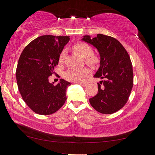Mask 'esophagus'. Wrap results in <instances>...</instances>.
<instances>
[{"label": "esophagus", "mask_w": 155, "mask_h": 155, "mask_svg": "<svg viewBox=\"0 0 155 155\" xmlns=\"http://www.w3.org/2000/svg\"><path fill=\"white\" fill-rule=\"evenodd\" d=\"M78 84L82 85V86H86V85H87V83H78Z\"/></svg>", "instance_id": "1"}]
</instances>
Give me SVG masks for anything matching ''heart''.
Segmentation results:
<instances>
[{"label":"heart","instance_id":"obj_1","mask_svg":"<svg viewBox=\"0 0 155 155\" xmlns=\"http://www.w3.org/2000/svg\"><path fill=\"white\" fill-rule=\"evenodd\" d=\"M73 49L78 52L85 58V61L87 64L94 66L99 63L97 55L93 54V49L91 46L86 43L78 42L73 46ZM66 56V50L63 49L59 54L58 62L60 64L64 63ZM91 74V70L87 68L81 69H69L64 74V78L67 81L74 83H81L85 79V78Z\"/></svg>","mask_w":155,"mask_h":155}]
</instances>
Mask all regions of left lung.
<instances>
[{
  "instance_id": "obj_1",
  "label": "left lung",
  "mask_w": 155,
  "mask_h": 155,
  "mask_svg": "<svg viewBox=\"0 0 155 155\" xmlns=\"http://www.w3.org/2000/svg\"><path fill=\"white\" fill-rule=\"evenodd\" d=\"M83 40L97 48L100 54V67L94 77L104 79L97 83V94L89 100L97 111L111 114L126 104L134 84L130 57L118 40L110 36L97 34Z\"/></svg>"
}]
</instances>
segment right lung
<instances>
[{"mask_svg":"<svg viewBox=\"0 0 155 155\" xmlns=\"http://www.w3.org/2000/svg\"><path fill=\"white\" fill-rule=\"evenodd\" d=\"M70 40L68 36L42 35L30 42L18 59L16 77L22 99L36 114L51 115L60 109L67 100L70 82L61 79L50 84L48 77L55 74L59 54Z\"/></svg>","mask_w":155,"mask_h":155,"instance_id":"obj_1","label":"right lung"}]
</instances>
